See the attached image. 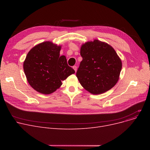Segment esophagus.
<instances>
[{
	"label": "esophagus",
	"mask_w": 150,
	"mask_h": 150,
	"mask_svg": "<svg viewBox=\"0 0 150 150\" xmlns=\"http://www.w3.org/2000/svg\"><path fill=\"white\" fill-rule=\"evenodd\" d=\"M73 69H74V70L75 71V72H76V70H77V67H76V66H74L73 67Z\"/></svg>",
	"instance_id": "esophagus-1"
}]
</instances>
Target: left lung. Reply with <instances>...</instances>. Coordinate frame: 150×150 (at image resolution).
Wrapping results in <instances>:
<instances>
[{
  "instance_id": "obj_1",
  "label": "left lung",
  "mask_w": 150,
  "mask_h": 150,
  "mask_svg": "<svg viewBox=\"0 0 150 150\" xmlns=\"http://www.w3.org/2000/svg\"><path fill=\"white\" fill-rule=\"evenodd\" d=\"M83 58L76 75L83 87L98 95L112 88L119 79L122 60L112 46L95 39L82 44Z\"/></svg>"
}]
</instances>
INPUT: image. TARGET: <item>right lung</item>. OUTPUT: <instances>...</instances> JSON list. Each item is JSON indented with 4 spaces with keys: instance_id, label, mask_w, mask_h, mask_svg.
I'll use <instances>...</instances> for the list:
<instances>
[{
    "instance_id": "right-lung-1",
    "label": "right lung",
    "mask_w": 150,
    "mask_h": 150,
    "mask_svg": "<svg viewBox=\"0 0 150 150\" xmlns=\"http://www.w3.org/2000/svg\"><path fill=\"white\" fill-rule=\"evenodd\" d=\"M61 45L50 41L39 44L28 53L23 67L31 87L43 94H50L59 89L75 70L68 66L64 55L59 56Z\"/></svg>"
}]
</instances>
